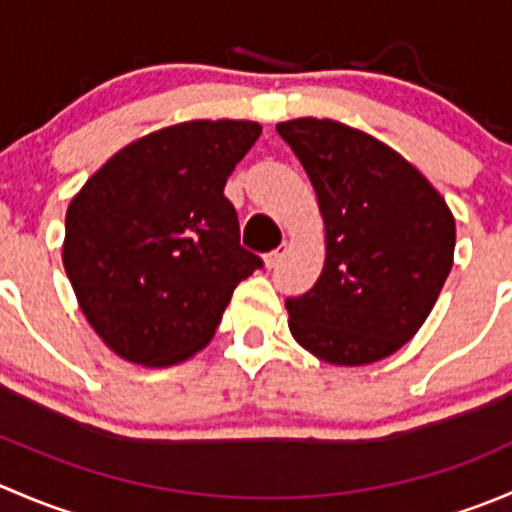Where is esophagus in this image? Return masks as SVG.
I'll list each match as a JSON object with an SVG mask.
<instances>
[{"mask_svg": "<svg viewBox=\"0 0 512 512\" xmlns=\"http://www.w3.org/2000/svg\"><path fill=\"white\" fill-rule=\"evenodd\" d=\"M285 255H287V242H282V245L275 247V250H272L270 255H265V265L267 267H277Z\"/></svg>", "mask_w": 512, "mask_h": 512, "instance_id": "esophagus-1", "label": "esophagus"}]
</instances>
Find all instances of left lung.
<instances>
[{"label":"left lung","mask_w":512,"mask_h":512,"mask_svg":"<svg viewBox=\"0 0 512 512\" xmlns=\"http://www.w3.org/2000/svg\"><path fill=\"white\" fill-rule=\"evenodd\" d=\"M317 193L327 257L319 280L289 297L299 347L337 366L399 352L431 314L453 267L456 220L404 156L329 118L277 123Z\"/></svg>","instance_id":"1"}]
</instances>
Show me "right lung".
Here are the masks:
<instances>
[{"mask_svg":"<svg viewBox=\"0 0 512 512\" xmlns=\"http://www.w3.org/2000/svg\"><path fill=\"white\" fill-rule=\"evenodd\" d=\"M255 121H185L108 158L66 210L64 270L94 332L141 366H173L213 339L262 260L240 245L225 183Z\"/></svg>","mask_w":512,"mask_h":512,"instance_id":"add662e5","label":"right lung"}]
</instances>
